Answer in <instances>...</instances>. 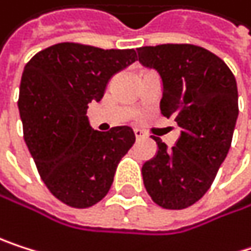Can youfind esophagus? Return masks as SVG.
<instances>
[{
	"label": "esophagus",
	"mask_w": 251,
	"mask_h": 251,
	"mask_svg": "<svg viewBox=\"0 0 251 251\" xmlns=\"http://www.w3.org/2000/svg\"><path fill=\"white\" fill-rule=\"evenodd\" d=\"M134 134H135V138H137V140L144 138V132H143L141 129H134Z\"/></svg>",
	"instance_id": "obj_1"
}]
</instances>
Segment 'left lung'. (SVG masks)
<instances>
[{
    "label": "left lung",
    "instance_id": "left-lung-1",
    "mask_svg": "<svg viewBox=\"0 0 251 251\" xmlns=\"http://www.w3.org/2000/svg\"><path fill=\"white\" fill-rule=\"evenodd\" d=\"M137 51L140 63L162 77V114L181 128L172 149L153 137L159 150L143 166L144 185L160 207L187 209L207 193L229 151L238 117L237 82L222 58L197 45Z\"/></svg>",
    "mask_w": 251,
    "mask_h": 251
}]
</instances>
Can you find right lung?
<instances>
[{
  "instance_id": "1",
  "label": "right lung",
  "mask_w": 251,
  "mask_h": 251,
  "mask_svg": "<svg viewBox=\"0 0 251 251\" xmlns=\"http://www.w3.org/2000/svg\"><path fill=\"white\" fill-rule=\"evenodd\" d=\"M135 60V50L61 42L25 66L19 94L23 137L41 179L67 206L85 209L102 200L120 159L135 143L129 126L100 132L86 116L110 77Z\"/></svg>"
}]
</instances>
